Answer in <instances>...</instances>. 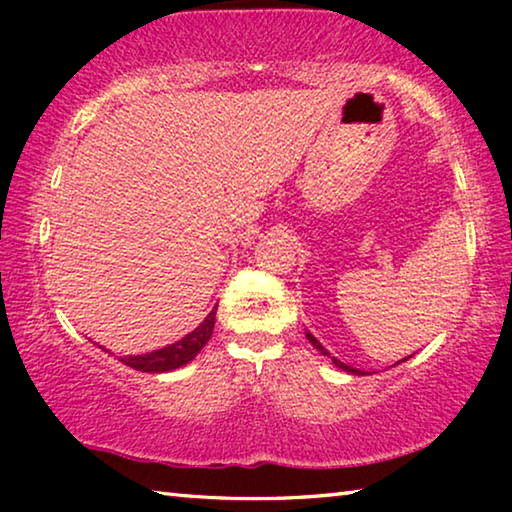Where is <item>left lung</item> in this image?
Instances as JSON below:
<instances>
[{"label":"left lung","mask_w":512,"mask_h":512,"mask_svg":"<svg viewBox=\"0 0 512 512\" xmlns=\"http://www.w3.org/2000/svg\"><path fill=\"white\" fill-rule=\"evenodd\" d=\"M305 336H307V341H309L311 345H314V348H316L320 354H325V357L332 359V363H334L336 368H341V370H345V372H350V375H368V372H363V370H359V368H352V366H348V363H343V361H339L336 357H332V354H329V352L323 348V345H320V341H318L316 336L311 334V332H305ZM409 359H411V357H404L402 361H409ZM402 361H397V363H402Z\"/></svg>","instance_id":"left-lung-1"}]
</instances>
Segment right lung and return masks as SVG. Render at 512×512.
<instances>
[{"label": "right lung", "mask_w": 512, "mask_h": 512, "mask_svg": "<svg viewBox=\"0 0 512 512\" xmlns=\"http://www.w3.org/2000/svg\"><path fill=\"white\" fill-rule=\"evenodd\" d=\"M214 320H216V307L210 311V314L205 316V320L192 332L185 334L183 339L171 343V345H164L160 350H153V352H146V354H124V357H117L124 366H131L135 370H142V372H169V370H176L180 366H185V363L192 361L198 352L205 348V343L210 341V336L214 332ZM103 352L112 354L110 350L103 348L99 345Z\"/></svg>", "instance_id": "right-lung-1"}]
</instances>
